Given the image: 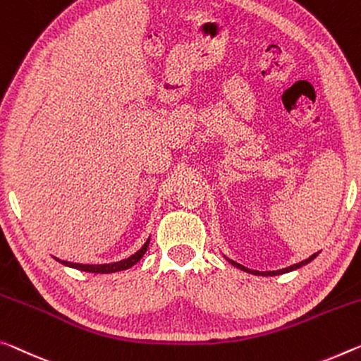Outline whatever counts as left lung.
I'll list each match as a JSON object with an SVG mask.
<instances>
[{"mask_svg":"<svg viewBox=\"0 0 361 361\" xmlns=\"http://www.w3.org/2000/svg\"><path fill=\"white\" fill-rule=\"evenodd\" d=\"M318 255V252L317 254H313L312 257H308L307 260H302V262H299V263H295V265H290V267H288V268H283V270H278V271H255V270H249V268H245V267H243V265H239V263H236V262H233V260H230L228 259V262L231 263V265H234V267H238V268H241V270H244V271H247V273H252V274H262V276H274V274H283V273H288V271H293V270H297V268H300V267H304V265H307L308 262H312L314 257Z\"/></svg>","mask_w":361,"mask_h":361,"instance_id":"8db88e82","label":"left lung"}]
</instances>
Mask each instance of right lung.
Segmentation results:
<instances>
[{
	"label": "right lung",
	"instance_id": "right-lung-1",
	"mask_svg": "<svg viewBox=\"0 0 361 361\" xmlns=\"http://www.w3.org/2000/svg\"><path fill=\"white\" fill-rule=\"evenodd\" d=\"M147 245H149V239H147L145 245H142L138 252L128 257V259L120 260V262H114V263H104V265H82V263H72V262H66V260H59V259H56V260L61 262L62 265L77 268V270H82V271H87V273H116V271L127 270V268L133 267L135 263H138L141 260V257L146 254Z\"/></svg>",
	"mask_w": 361,
	"mask_h": 361
}]
</instances>
